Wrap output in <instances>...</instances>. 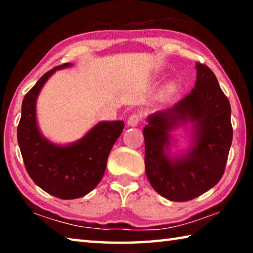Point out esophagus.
I'll list each match as a JSON object with an SVG mask.
<instances>
[{
    "mask_svg": "<svg viewBox=\"0 0 253 253\" xmlns=\"http://www.w3.org/2000/svg\"><path fill=\"white\" fill-rule=\"evenodd\" d=\"M140 121H142V115L134 114V115H131V116H130L129 118H128L127 124H128V126L135 127V126L138 125Z\"/></svg>",
    "mask_w": 253,
    "mask_h": 253,
    "instance_id": "1",
    "label": "esophagus"
}]
</instances>
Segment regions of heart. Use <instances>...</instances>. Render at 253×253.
I'll return each mask as SVG.
<instances>
[{"label":"heart","instance_id":"obj_1","mask_svg":"<svg viewBox=\"0 0 253 253\" xmlns=\"http://www.w3.org/2000/svg\"><path fill=\"white\" fill-rule=\"evenodd\" d=\"M173 91V87H169V92H172Z\"/></svg>","mask_w":253,"mask_h":253}]
</instances>
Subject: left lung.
Segmentation results:
<instances>
[{
  "label": "left lung",
  "instance_id": "obj_1",
  "mask_svg": "<svg viewBox=\"0 0 253 253\" xmlns=\"http://www.w3.org/2000/svg\"><path fill=\"white\" fill-rule=\"evenodd\" d=\"M195 66L192 91L172 108L151 115L143 130L148 181L158 194L174 202L193 200L216 185L232 144L228 97L208 66ZM187 121L194 123V146L185 156L170 159L165 151L170 146L168 132Z\"/></svg>",
  "mask_w": 253,
  "mask_h": 253
}]
</instances>
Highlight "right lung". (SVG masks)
I'll return each mask as SVG.
<instances>
[{
  "label": "right lung",
  "mask_w": 253,
  "mask_h": 253,
  "mask_svg": "<svg viewBox=\"0 0 253 253\" xmlns=\"http://www.w3.org/2000/svg\"><path fill=\"white\" fill-rule=\"evenodd\" d=\"M70 66L53 68L33 85L24 96L18 126V143L30 177L46 193L62 200L81 198L99 184L109 153L125 126L123 121L100 122L67 146L54 145L41 135L36 117L38 95L55 70Z\"/></svg>",
  "instance_id": "add662e5"
}]
</instances>
